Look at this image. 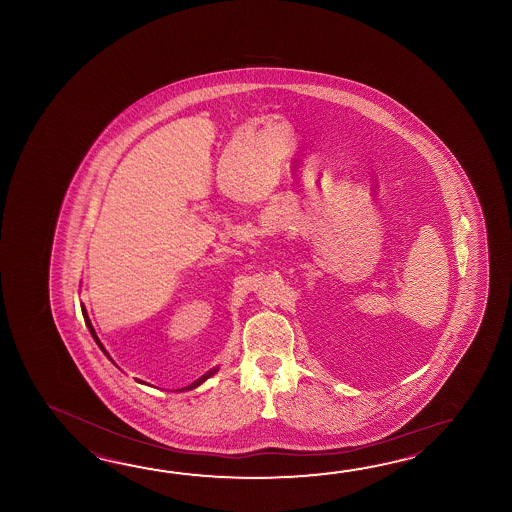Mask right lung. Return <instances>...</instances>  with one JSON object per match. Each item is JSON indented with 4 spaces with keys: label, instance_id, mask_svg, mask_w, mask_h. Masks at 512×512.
Wrapping results in <instances>:
<instances>
[{
    "label": "right lung",
    "instance_id": "right-lung-1",
    "mask_svg": "<svg viewBox=\"0 0 512 512\" xmlns=\"http://www.w3.org/2000/svg\"><path fill=\"white\" fill-rule=\"evenodd\" d=\"M82 315H84V320H86L87 327H89V331H91V335H93V338H95V342H97L98 346H100V349H104V348H102V344H100V340H98L97 333H95V329H93V326H91V322H89V318H87L86 309H84V307H82ZM216 371H218V370L207 371V373H205V375H203V377H201V379H197V381L192 382V384H190V386H186V388H181V390H177V392H183V390H192V388H196V386H199V384H201V382L207 381L208 377H210V375H214V373H216Z\"/></svg>",
    "mask_w": 512,
    "mask_h": 512
}]
</instances>
